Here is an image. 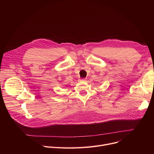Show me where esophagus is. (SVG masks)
I'll list each match as a JSON object with an SVG mask.
<instances>
[{"mask_svg":"<svg viewBox=\"0 0 154 154\" xmlns=\"http://www.w3.org/2000/svg\"><path fill=\"white\" fill-rule=\"evenodd\" d=\"M80 80L82 81V82H85V81L86 80V79H80Z\"/></svg>","mask_w":154,"mask_h":154,"instance_id":"obj_1","label":"esophagus"}]
</instances>
